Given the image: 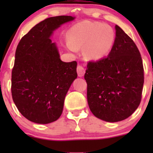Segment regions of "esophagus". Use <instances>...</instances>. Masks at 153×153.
<instances>
[{
    "mask_svg": "<svg viewBox=\"0 0 153 153\" xmlns=\"http://www.w3.org/2000/svg\"><path fill=\"white\" fill-rule=\"evenodd\" d=\"M77 72H78V75L79 77L84 76V73H85V69L83 67L82 65L78 64V67H77Z\"/></svg>",
    "mask_w": 153,
    "mask_h": 153,
    "instance_id": "esophagus-1",
    "label": "esophagus"
}]
</instances>
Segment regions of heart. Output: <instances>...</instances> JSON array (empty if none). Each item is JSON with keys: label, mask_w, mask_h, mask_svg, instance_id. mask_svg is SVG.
Segmentation results:
<instances>
[{"label": "heart", "mask_w": 153, "mask_h": 153, "mask_svg": "<svg viewBox=\"0 0 153 153\" xmlns=\"http://www.w3.org/2000/svg\"><path fill=\"white\" fill-rule=\"evenodd\" d=\"M69 40V49L75 51L85 45L84 55L86 58L98 60L109 53L115 43V33L108 24L84 21L71 29Z\"/></svg>", "instance_id": "heart-1"}]
</instances>
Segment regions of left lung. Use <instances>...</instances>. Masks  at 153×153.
I'll use <instances>...</instances> for the list:
<instances>
[{
	"label": "left lung",
	"instance_id": "left-lung-1",
	"mask_svg": "<svg viewBox=\"0 0 153 153\" xmlns=\"http://www.w3.org/2000/svg\"><path fill=\"white\" fill-rule=\"evenodd\" d=\"M84 78L89 107L98 118L118 122L138 107L144 81L142 59L134 41L118 25L108 56L89 61Z\"/></svg>",
	"mask_w": 153,
	"mask_h": 153
}]
</instances>
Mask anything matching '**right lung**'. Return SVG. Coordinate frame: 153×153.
Listing matches in <instances>:
<instances>
[{
	"instance_id": "add662e5",
	"label": "right lung",
	"mask_w": 153,
	"mask_h": 153,
	"mask_svg": "<svg viewBox=\"0 0 153 153\" xmlns=\"http://www.w3.org/2000/svg\"><path fill=\"white\" fill-rule=\"evenodd\" d=\"M67 15L52 17L32 27L20 41L12 72V95L19 112L29 121L46 124L63 112L64 99L77 78L76 61L64 62L50 36Z\"/></svg>"
}]
</instances>
